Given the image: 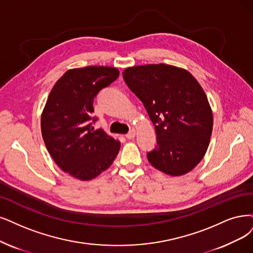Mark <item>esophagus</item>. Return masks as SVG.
<instances>
[{"instance_id":"esophagus-1","label":"esophagus","mask_w":253,"mask_h":253,"mask_svg":"<svg viewBox=\"0 0 253 253\" xmlns=\"http://www.w3.org/2000/svg\"><path fill=\"white\" fill-rule=\"evenodd\" d=\"M134 137H135V131H134V130H131V131L128 132L126 134V138H128V139H132Z\"/></svg>"}]
</instances>
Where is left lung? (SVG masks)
<instances>
[{
	"label": "left lung",
	"instance_id": "1",
	"mask_svg": "<svg viewBox=\"0 0 253 253\" xmlns=\"http://www.w3.org/2000/svg\"><path fill=\"white\" fill-rule=\"evenodd\" d=\"M123 77L143 102L157 143L148 161L171 176L192 171L207 153L212 111L199 82L184 69L165 63L127 68Z\"/></svg>",
	"mask_w": 253,
	"mask_h": 253
}]
</instances>
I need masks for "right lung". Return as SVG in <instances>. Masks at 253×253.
<instances>
[{"instance_id": "obj_1", "label": "right lung", "mask_w": 253, "mask_h": 253, "mask_svg": "<svg viewBox=\"0 0 253 253\" xmlns=\"http://www.w3.org/2000/svg\"><path fill=\"white\" fill-rule=\"evenodd\" d=\"M116 68L91 65L65 72L55 83L42 114L46 150L60 169L79 180H90L111 166L121 143L95 129L92 102L118 79Z\"/></svg>"}]
</instances>
